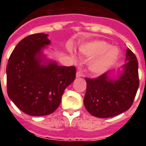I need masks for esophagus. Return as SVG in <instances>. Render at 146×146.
<instances>
[{"mask_svg":"<svg viewBox=\"0 0 146 146\" xmlns=\"http://www.w3.org/2000/svg\"><path fill=\"white\" fill-rule=\"evenodd\" d=\"M82 76H83V74H82V72H81V71H78V72H77V74H76V77H82Z\"/></svg>","mask_w":146,"mask_h":146,"instance_id":"1","label":"esophagus"}]
</instances>
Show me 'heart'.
<instances>
[{
    "mask_svg": "<svg viewBox=\"0 0 146 146\" xmlns=\"http://www.w3.org/2000/svg\"><path fill=\"white\" fill-rule=\"evenodd\" d=\"M80 52L87 57H94L88 66L91 72L96 74L104 73L117 60L119 51L115 47L103 41H93L82 45Z\"/></svg>",
    "mask_w": 146,
    "mask_h": 146,
    "instance_id": "b5f03b06",
    "label": "heart"
}]
</instances>
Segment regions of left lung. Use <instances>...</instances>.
I'll return each instance as SVG.
<instances>
[{"label":"left lung","instance_id":"1","mask_svg":"<svg viewBox=\"0 0 146 146\" xmlns=\"http://www.w3.org/2000/svg\"><path fill=\"white\" fill-rule=\"evenodd\" d=\"M123 72L116 80L110 72L96 78L86 77L87 83L84 105L89 113L97 118L115 116L131 108L139 87L138 61L130 49H126Z\"/></svg>","mask_w":146,"mask_h":146}]
</instances>
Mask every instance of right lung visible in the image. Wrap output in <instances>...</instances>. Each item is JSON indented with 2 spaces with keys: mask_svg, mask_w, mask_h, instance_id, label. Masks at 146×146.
<instances>
[{
  "mask_svg": "<svg viewBox=\"0 0 146 146\" xmlns=\"http://www.w3.org/2000/svg\"><path fill=\"white\" fill-rule=\"evenodd\" d=\"M45 33L26 36L17 44L6 66L8 96L20 110L43 116L58 108L66 88L75 79L74 66L44 65L42 50L50 44Z\"/></svg>",
  "mask_w": 146,
  "mask_h": 146,
  "instance_id": "add662e5",
  "label": "right lung"
}]
</instances>
